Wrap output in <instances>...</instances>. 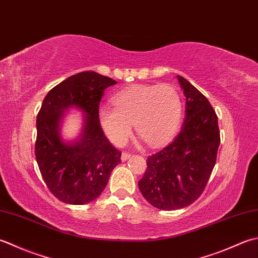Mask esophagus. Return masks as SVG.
Here are the masks:
<instances>
[{
	"label": "esophagus",
	"mask_w": 258,
	"mask_h": 258,
	"mask_svg": "<svg viewBox=\"0 0 258 258\" xmlns=\"http://www.w3.org/2000/svg\"><path fill=\"white\" fill-rule=\"evenodd\" d=\"M131 157V155L130 154H128V152H122V155H121V160L122 161H125V160H128L129 158Z\"/></svg>",
	"instance_id": "1"
}]
</instances>
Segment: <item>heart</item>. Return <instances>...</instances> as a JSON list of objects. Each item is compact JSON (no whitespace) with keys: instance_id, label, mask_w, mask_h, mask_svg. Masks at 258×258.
<instances>
[{"instance_id":"obj_1","label":"heart","mask_w":258,"mask_h":258,"mask_svg":"<svg viewBox=\"0 0 258 258\" xmlns=\"http://www.w3.org/2000/svg\"><path fill=\"white\" fill-rule=\"evenodd\" d=\"M111 106L98 110L100 125L108 139L122 146L133 130L150 147L168 143L179 129L182 101L169 85H133L112 97Z\"/></svg>"}]
</instances>
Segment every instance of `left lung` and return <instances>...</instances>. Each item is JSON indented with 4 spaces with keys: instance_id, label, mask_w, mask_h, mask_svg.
Instances as JSON below:
<instances>
[{
    "instance_id": "1",
    "label": "left lung",
    "mask_w": 258,
    "mask_h": 258,
    "mask_svg": "<svg viewBox=\"0 0 258 258\" xmlns=\"http://www.w3.org/2000/svg\"><path fill=\"white\" fill-rule=\"evenodd\" d=\"M177 78L186 97L185 122L171 144L147 158L138 182L147 202L162 210L187 207L201 197L220 143L218 118L208 99L185 78Z\"/></svg>"
}]
</instances>
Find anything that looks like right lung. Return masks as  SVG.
<instances>
[{
    "mask_svg": "<svg viewBox=\"0 0 258 258\" xmlns=\"http://www.w3.org/2000/svg\"><path fill=\"white\" fill-rule=\"evenodd\" d=\"M115 83L97 72H80L51 89L42 102L36 117L35 158L46 187L63 203L94 201L121 162V151L110 144L98 119L104 89ZM71 106L87 115L81 139L66 144L59 138L58 123L62 111Z\"/></svg>",
    "mask_w": 258,
    "mask_h": 258,
    "instance_id": "1",
    "label": "right lung"
}]
</instances>
